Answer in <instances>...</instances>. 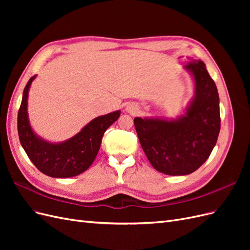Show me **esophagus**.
I'll use <instances>...</instances> for the list:
<instances>
[{
  "instance_id": "esophagus-1",
  "label": "esophagus",
  "mask_w": 250,
  "mask_h": 250,
  "mask_svg": "<svg viewBox=\"0 0 250 250\" xmlns=\"http://www.w3.org/2000/svg\"><path fill=\"white\" fill-rule=\"evenodd\" d=\"M128 110H129V111H133V107H129V108H128Z\"/></svg>"
}]
</instances>
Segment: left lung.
<instances>
[{
  "label": "left lung",
  "instance_id": "obj_1",
  "mask_svg": "<svg viewBox=\"0 0 250 250\" xmlns=\"http://www.w3.org/2000/svg\"><path fill=\"white\" fill-rule=\"evenodd\" d=\"M195 79L196 95L186 116L176 121L134 119L141 146L153 168L167 175H187L202 166L220 131L219 95L200 60L187 62Z\"/></svg>",
  "mask_w": 250,
  "mask_h": 250
}]
</instances>
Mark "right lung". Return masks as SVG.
<instances>
[{
    "instance_id": "right-lung-1",
    "label": "right lung",
    "mask_w": 250,
    "mask_h": 250,
    "mask_svg": "<svg viewBox=\"0 0 250 250\" xmlns=\"http://www.w3.org/2000/svg\"><path fill=\"white\" fill-rule=\"evenodd\" d=\"M35 76L29 79L22 93L18 113L20 142L30 161L42 173L55 178L79 175L93 164L107 128L116 122L120 111L98 117L82 128L74 138L60 144H51L37 138L30 127L27 113L29 87Z\"/></svg>"
}]
</instances>
